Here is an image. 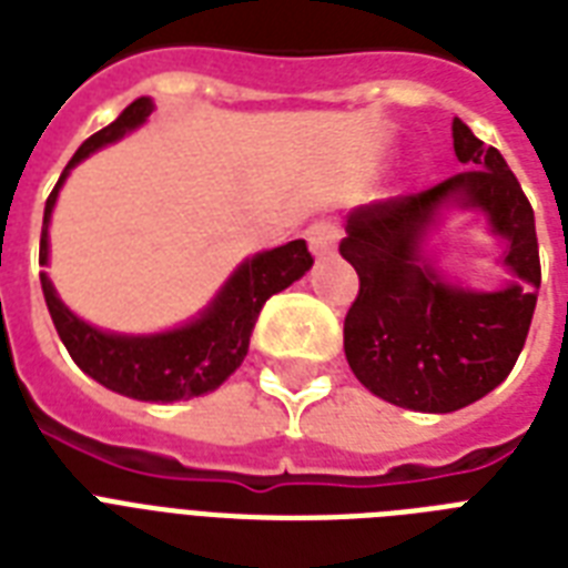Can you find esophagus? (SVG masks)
Segmentation results:
<instances>
[{
  "mask_svg": "<svg viewBox=\"0 0 568 568\" xmlns=\"http://www.w3.org/2000/svg\"><path fill=\"white\" fill-rule=\"evenodd\" d=\"M306 239H310V247L315 256H329V253L336 250V241H338L336 223H329V221L312 223L310 230H306Z\"/></svg>",
  "mask_w": 568,
  "mask_h": 568,
  "instance_id": "1",
  "label": "esophagus"
}]
</instances>
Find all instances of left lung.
<instances>
[{
    "label": "left lung",
    "instance_id": "8db88e82",
    "mask_svg": "<svg viewBox=\"0 0 568 568\" xmlns=\"http://www.w3.org/2000/svg\"><path fill=\"white\" fill-rule=\"evenodd\" d=\"M466 171L418 194L374 200L347 214L338 253L356 267L359 294L345 318V356L368 392L415 413H454L489 395L519 359L537 310L534 209L495 146L454 120ZM445 204L477 207L508 241L514 280L498 293L448 284L420 256Z\"/></svg>",
    "mask_w": 568,
    "mask_h": 568
}]
</instances>
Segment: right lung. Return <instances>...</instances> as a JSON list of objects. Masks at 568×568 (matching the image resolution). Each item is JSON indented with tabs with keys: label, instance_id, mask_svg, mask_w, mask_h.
Segmentation results:
<instances>
[{
	"label": "right lung",
	"instance_id": "obj_1",
	"mask_svg": "<svg viewBox=\"0 0 568 568\" xmlns=\"http://www.w3.org/2000/svg\"><path fill=\"white\" fill-rule=\"evenodd\" d=\"M150 114H153V100L141 97L132 105H126L114 123L100 129L97 135L88 138L75 150V155L61 173V180L49 194L47 209H43L40 265L49 262L47 226L70 168L88 159L93 150L114 144L118 138L141 126ZM310 267L312 253L303 239L256 253L247 262H241L239 271L226 280L212 306L200 318L180 329L155 333V336H118V333L91 327L67 310L47 274H40V285H43L49 315H52L58 336L64 342L67 354L73 356V363L88 377H93L111 392H118V395L153 400V404H171V400L209 395L221 386L223 379L244 363L250 333L256 327L258 312L267 303V297L288 288Z\"/></svg>",
	"mask_w": 568,
	"mask_h": 568
}]
</instances>
